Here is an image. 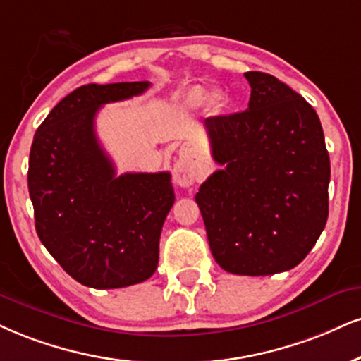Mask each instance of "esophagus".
<instances>
[{
    "instance_id": "34e87169",
    "label": "esophagus",
    "mask_w": 361,
    "mask_h": 361,
    "mask_svg": "<svg viewBox=\"0 0 361 361\" xmlns=\"http://www.w3.org/2000/svg\"><path fill=\"white\" fill-rule=\"evenodd\" d=\"M180 159L173 166V182L179 188H190L194 180L197 179V169L194 167L192 160H190V152L188 149H180Z\"/></svg>"
}]
</instances>
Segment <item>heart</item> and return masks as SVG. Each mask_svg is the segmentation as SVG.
Segmentation results:
<instances>
[{"label": "heart", "mask_w": 361, "mask_h": 361, "mask_svg": "<svg viewBox=\"0 0 361 361\" xmlns=\"http://www.w3.org/2000/svg\"><path fill=\"white\" fill-rule=\"evenodd\" d=\"M185 100H188V104L190 106H201L202 104H206L207 92L204 90L202 87H194L188 92V97H185ZM212 102H214V104H219L221 97L214 95V97H212Z\"/></svg>", "instance_id": "heart-1"}]
</instances>
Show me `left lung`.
<instances>
[{
    "label": "left lung",
    "mask_w": 361,
    "mask_h": 361,
    "mask_svg": "<svg viewBox=\"0 0 361 361\" xmlns=\"http://www.w3.org/2000/svg\"><path fill=\"white\" fill-rule=\"evenodd\" d=\"M247 110L204 120L222 169L195 194L222 269L268 276L293 269L328 219L330 155L314 109L273 75L247 72Z\"/></svg>",
    "instance_id": "1"
}]
</instances>
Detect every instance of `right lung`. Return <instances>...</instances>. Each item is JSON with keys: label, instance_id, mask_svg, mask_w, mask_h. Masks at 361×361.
Wrapping results in <instances>:
<instances>
[{"label": "right lung", "instance_id": "add662e5", "mask_svg": "<svg viewBox=\"0 0 361 361\" xmlns=\"http://www.w3.org/2000/svg\"><path fill=\"white\" fill-rule=\"evenodd\" d=\"M149 82L83 85L35 133L28 190L39 241L78 283L126 288L149 279L176 195L171 173L117 176L95 133L102 105L140 95Z\"/></svg>", "mask_w": 361, "mask_h": 361}]
</instances>
